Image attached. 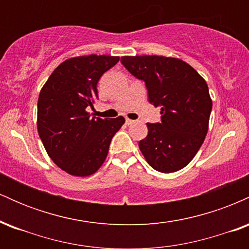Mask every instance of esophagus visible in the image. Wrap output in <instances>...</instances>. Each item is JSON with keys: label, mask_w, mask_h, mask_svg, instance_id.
I'll return each instance as SVG.
<instances>
[{"label": "esophagus", "mask_w": 249, "mask_h": 249, "mask_svg": "<svg viewBox=\"0 0 249 249\" xmlns=\"http://www.w3.org/2000/svg\"><path fill=\"white\" fill-rule=\"evenodd\" d=\"M133 122H134V121H132V119H128V118H126V124H127V125H131V124H132Z\"/></svg>", "instance_id": "1"}]
</instances>
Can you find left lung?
<instances>
[{
    "label": "left lung",
    "instance_id": "left-lung-1",
    "mask_svg": "<svg viewBox=\"0 0 249 249\" xmlns=\"http://www.w3.org/2000/svg\"><path fill=\"white\" fill-rule=\"evenodd\" d=\"M121 62L145 82L148 102L161 107V122L147 123L146 138L139 142L142 156L159 172L181 170L194 158L208 131L212 99L206 81L173 57L124 56Z\"/></svg>",
    "mask_w": 249,
    "mask_h": 249
}]
</instances>
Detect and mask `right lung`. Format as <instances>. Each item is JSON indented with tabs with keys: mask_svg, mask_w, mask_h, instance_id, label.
<instances>
[{
	"mask_svg": "<svg viewBox=\"0 0 249 249\" xmlns=\"http://www.w3.org/2000/svg\"><path fill=\"white\" fill-rule=\"evenodd\" d=\"M119 57L78 56L64 61L43 85L37 103V130L48 156L75 177L91 176L107 159L124 117H91L98 99L97 83Z\"/></svg>",
	"mask_w": 249,
	"mask_h": 249,
	"instance_id": "add662e5",
	"label": "right lung"
}]
</instances>
